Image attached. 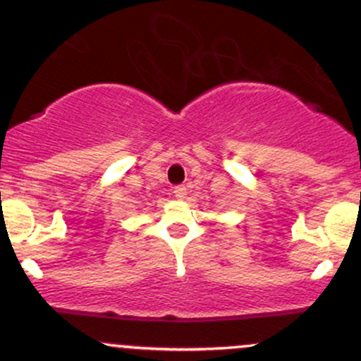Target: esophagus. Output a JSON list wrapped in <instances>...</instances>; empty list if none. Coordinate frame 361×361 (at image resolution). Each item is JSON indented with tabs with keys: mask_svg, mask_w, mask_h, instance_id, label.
<instances>
[{
	"mask_svg": "<svg viewBox=\"0 0 361 361\" xmlns=\"http://www.w3.org/2000/svg\"><path fill=\"white\" fill-rule=\"evenodd\" d=\"M173 193H175V197L176 198H185L186 197V186H183V185H176L175 188H173Z\"/></svg>",
	"mask_w": 361,
	"mask_h": 361,
	"instance_id": "34e87169",
	"label": "esophagus"
}]
</instances>
